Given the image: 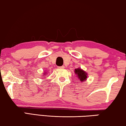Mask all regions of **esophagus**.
<instances>
[{
  "label": "esophagus",
  "mask_w": 126,
  "mask_h": 126,
  "mask_svg": "<svg viewBox=\"0 0 126 126\" xmlns=\"http://www.w3.org/2000/svg\"><path fill=\"white\" fill-rule=\"evenodd\" d=\"M58 68L59 69H63V68H64V66H59Z\"/></svg>",
  "instance_id": "34e87169"
}]
</instances>
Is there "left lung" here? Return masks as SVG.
Wrapping results in <instances>:
<instances>
[{
	"instance_id": "left-lung-1",
	"label": "left lung",
	"mask_w": 126,
	"mask_h": 126,
	"mask_svg": "<svg viewBox=\"0 0 126 126\" xmlns=\"http://www.w3.org/2000/svg\"><path fill=\"white\" fill-rule=\"evenodd\" d=\"M75 73L77 75L78 79H79L80 81L81 82L85 81L87 78V73L85 71L82 70L80 68H78V69L75 70Z\"/></svg>"
}]
</instances>
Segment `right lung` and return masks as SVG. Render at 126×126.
I'll return each instance as SVG.
<instances>
[{
    "instance_id": "right-lung-1",
    "label": "right lung",
    "mask_w": 126,
    "mask_h": 126,
    "mask_svg": "<svg viewBox=\"0 0 126 126\" xmlns=\"http://www.w3.org/2000/svg\"><path fill=\"white\" fill-rule=\"evenodd\" d=\"M46 74H47V73H44V75H46Z\"/></svg>"
}]
</instances>
